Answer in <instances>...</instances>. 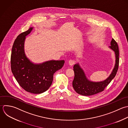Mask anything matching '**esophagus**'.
I'll return each instance as SVG.
<instances>
[{
	"label": "esophagus",
	"instance_id": "esophagus-1",
	"mask_svg": "<svg viewBox=\"0 0 128 128\" xmlns=\"http://www.w3.org/2000/svg\"><path fill=\"white\" fill-rule=\"evenodd\" d=\"M75 61L74 60H70L69 61V64L70 65V66H73L74 64H75Z\"/></svg>",
	"mask_w": 128,
	"mask_h": 128
}]
</instances>
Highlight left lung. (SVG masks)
I'll return each mask as SVG.
<instances>
[{"instance_id":"left-lung-1","label":"left lung","mask_w":128,"mask_h":128,"mask_svg":"<svg viewBox=\"0 0 128 128\" xmlns=\"http://www.w3.org/2000/svg\"><path fill=\"white\" fill-rule=\"evenodd\" d=\"M110 47L115 52L116 64L110 76L103 81L99 82L90 81L86 78L84 71L79 65L78 64L74 65L73 70L75 76L72 85L75 91L78 94L83 96H91L102 92L115 77L119 67V51L118 44L113 38L111 42Z\"/></svg>"}]
</instances>
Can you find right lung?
Listing matches in <instances>:
<instances>
[{
	"label": "right lung",
	"mask_w": 128,
	"mask_h": 128,
	"mask_svg": "<svg viewBox=\"0 0 128 128\" xmlns=\"http://www.w3.org/2000/svg\"><path fill=\"white\" fill-rule=\"evenodd\" d=\"M33 28L20 34L15 40L11 55V71L19 85L26 91L40 94L51 86L54 74L62 68L64 60H51L34 64L26 57L24 51L25 36Z\"/></svg>",
	"instance_id": "add662e5"
}]
</instances>
